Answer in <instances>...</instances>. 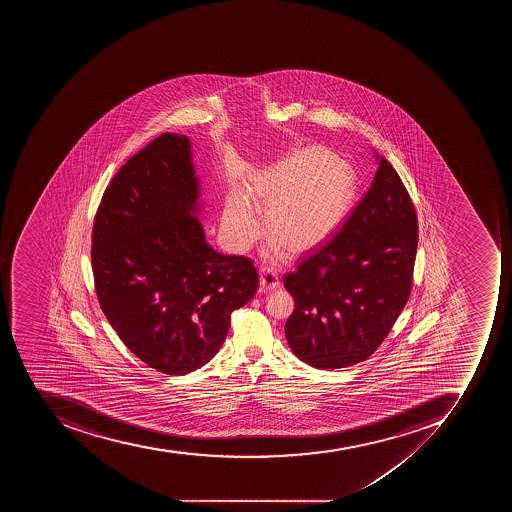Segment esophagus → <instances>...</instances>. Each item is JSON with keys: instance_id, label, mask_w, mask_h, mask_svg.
Listing matches in <instances>:
<instances>
[{"instance_id": "1", "label": "esophagus", "mask_w": 512, "mask_h": 512, "mask_svg": "<svg viewBox=\"0 0 512 512\" xmlns=\"http://www.w3.org/2000/svg\"><path fill=\"white\" fill-rule=\"evenodd\" d=\"M278 286H280V280H278L277 272L274 269H270V267H262L259 291L261 293H269V291L275 290Z\"/></svg>"}]
</instances>
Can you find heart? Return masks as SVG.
<instances>
[{
    "label": "heart",
    "instance_id": "1",
    "mask_svg": "<svg viewBox=\"0 0 512 512\" xmlns=\"http://www.w3.org/2000/svg\"><path fill=\"white\" fill-rule=\"evenodd\" d=\"M351 169L330 150H296L259 173L245 198L232 197L222 216V234L238 253L248 250L266 232L274 237L270 251L283 246L302 254L322 245L338 229L354 202Z\"/></svg>",
    "mask_w": 512,
    "mask_h": 512
}]
</instances>
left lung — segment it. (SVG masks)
<instances>
[{"instance_id":"1","label":"left lung","mask_w":512,"mask_h":512,"mask_svg":"<svg viewBox=\"0 0 512 512\" xmlns=\"http://www.w3.org/2000/svg\"><path fill=\"white\" fill-rule=\"evenodd\" d=\"M378 161L375 181L341 230L283 278L294 298L286 339L310 367L367 360L410 298L418 218L394 166Z\"/></svg>"}]
</instances>
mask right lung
Listing matches in <instances>:
<instances>
[{
	"label": "right lung",
	"instance_id": "add662e5",
	"mask_svg": "<svg viewBox=\"0 0 512 512\" xmlns=\"http://www.w3.org/2000/svg\"><path fill=\"white\" fill-rule=\"evenodd\" d=\"M198 195L189 137L163 133L121 166L94 216L102 312L129 351L165 375L210 362L259 285L250 258L206 243Z\"/></svg>",
	"mask_w": 512,
	"mask_h": 512
}]
</instances>
